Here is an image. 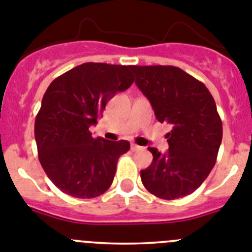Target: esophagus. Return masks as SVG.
Listing matches in <instances>:
<instances>
[{
  "mask_svg": "<svg viewBox=\"0 0 252 252\" xmlns=\"http://www.w3.org/2000/svg\"><path fill=\"white\" fill-rule=\"evenodd\" d=\"M140 149H141V146H138V145H136V144L131 145V150H132V151H138Z\"/></svg>",
  "mask_w": 252,
  "mask_h": 252,
  "instance_id": "esophagus-1",
  "label": "esophagus"
}]
</instances>
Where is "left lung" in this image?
I'll list each match as a JSON object with an SVG mask.
<instances>
[{
    "label": "left lung",
    "instance_id": "8db88e82",
    "mask_svg": "<svg viewBox=\"0 0 252 252\" xmlns=\"http://www.w3.org/2000/svg\"><path fill=\"white\" fill-rule=\"evenodd\" d=\"M131 70L156 119L172 126L166 135V154L149 147L154 158L141 170L142 184L163 200L190 195L215 166L222 140L215 100L201 81L175 66H131Z\"/></svg>",
    "mask_w": 252,
    "mask_h": 252
}]
</instances>
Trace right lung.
<instances>
[{
    "instance_id": "add662e5",
    "label": "right lung",
    "mask_w": 252,
    "mask_h": 252,
    "mask_svg": "<svg viewBox=\"0 0 252 252\" xmlns=\"http://www.w3.org/2000/svg\"><path fill=\"white\" fill-rule=\"evenodd\" d=\"M133 81L131 66L86 62L55 78L46 90L34 138L41 166L63 193L94 198L111 186L130 142L94 138L90 127L97 124L107 101Z\"/></svg>"
}]
</instances>
